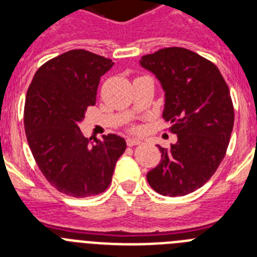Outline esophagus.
<instances>
[{
    "label": "esophagus",
    "instance_id": "obj_1",
    "mask_svg": "<svg viewBox=\"0 0 257 257\" xmlns=\"http://www.w3.org/2000/svg\"><path fill=\"white\" fill-rule=\"evenodd\" d=\"M126 143H127V145H128V147H134V145L140 144V140L139 139H134V138H127Z\"/></svg>",
    "mask_w": 257,
    "mask_h": 257
}]
</instances>
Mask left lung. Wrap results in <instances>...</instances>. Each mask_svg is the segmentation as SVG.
<instances>
[{
    "mask_svg": "<svg viewBox=\"0 0 257 257\" xmlns=\"http://www.w3.org/2000/svg\"><path fill=\"white\" fill-rule=\"evenodd\" d=\"M165 91L163 117L178 142L162 148L161 162L147 174L162 196H185L215 174L226 153L234 124L230 92L220 70L183 47H167L140 59Z\"/></svg>",
    "mask_w": 257,
    "mask_h": 257,
    "instance_id": "left-lung-1",
    "label": "left lung"
}]
</instances>
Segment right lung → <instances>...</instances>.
<instances>
[{"mask_svg":"<svg viewBox=\"0 0 257 257\" xmlns=\"http://www.w3.org/2000/svg\"><path fill=\"white\" fill-rule=\"evenodd\" d=\"M86 50H70L45 63L29 85L24 127L29 148L52 187L70 197L103 193L124 153L123 138L87 139L79 130L87 106L96 103L99 81L113 67Z\"/></svg>","mask_w":257,"mask_h":257,"instance_id":"obj_1","label":"right lung"}]
</instances>
